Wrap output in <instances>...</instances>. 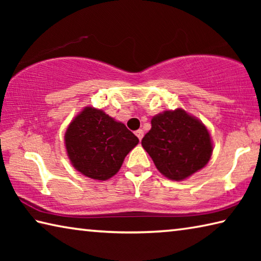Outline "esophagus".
Returning <instances> with one entry per match:
<instances>
[{"instance_id": "esophagus-1", "label": "esophagus", "mask_w": 261, "mask_h": 261, "mask_svg": "<svg viewBox=\"0 0 261 261\" xmlns=\"http://www.w3.org/2000/svg\"><path fill=\"white\" fill-rule=\"evenodd\" d=\"M135 134H136V136H137V137H138V139H139V140L143 139V137H144V131H143V130H141V129L137 130V131L135 132Z\"/></svg>"}]
</instances>
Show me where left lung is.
Segmentation results:
<instances>
[{
	"label": "left lung",
	"mask_w": 261,
	"mask_h": 261,
	"mask_svg": "<svg viewBox=\"0 0 261 261\" xmlns=\"http://www.w3.org/2000/svg\"><path fill=\"white\" fill-rule=\"evenodd\" d=\"M151 123L141 145L166 177L182 180L210 161L213 147L208 130L184 110L159 114Z\"/></svg>",
	"instance_id": "obj_1"
}]
</instances>
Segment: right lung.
<instances>
[{"mask_svg":"<svg viewBox=\"0 0 261 261\" xmlns=\"http://www.w3.org/2000/svg\"><path fill=\"white\" fill-rule=\"evenodd\" d=\"M138 141L123 123L92 107L76 116L65 132V147L72 166L99 180L116 174Z\"/></svg>","mask_w":261,"mask_h":261,"instance_id":"add662e5","label":"right lung"}]
</instances>
